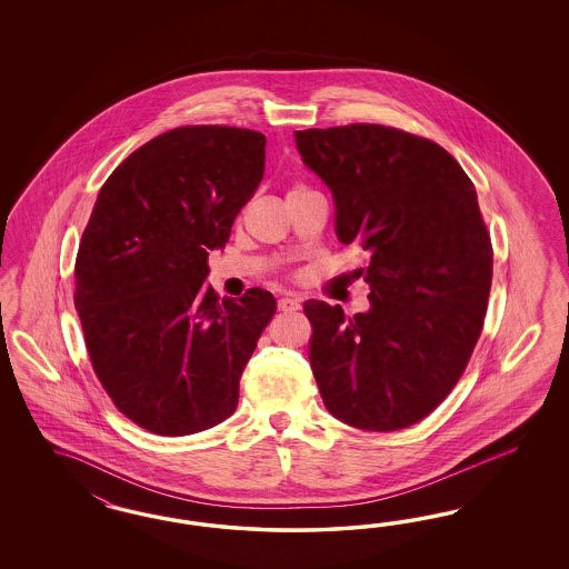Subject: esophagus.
Listing matches in <instances>:
<instances>
[{
    "mask_svg": "<svg viewBox=\"0 0 569 569\" xmlns=\"http://www.w3.org/2000/svg\"><path fill=\"white\" fill-rule=\"evenodd\" d=\"M277 307L283 312H293V310L300 309V300L298 298H281Z\"/></svg>",
    "mask_w": 569,
    "mask_h": 569,
    "instance_id": "obj_1",
    "label": "esophagus"
}]
</instances>
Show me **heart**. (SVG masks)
I'll return each mask as SVG.
<instances>
[{"label":"heart","instance_id":"1","mask_svg":"<svg viewBox=\"0 0 569 569\" xmlns=\"http://www.w3.org/2000/svg\"><path fill=\"white\" fill-rule=\"evenodd\" d=\"M309 188L307 186H302V183H296L292 186V190L288 191V193H298V191H307Z\"/></svg>","mask_w":569,"mask_h":569}]
</instances>
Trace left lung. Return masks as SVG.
Returning a JSON list of instances; mask_svg holds the SVG:
<instances>
[{"label":"left lung","instance_id":"left-lung-1","mask_svg":"<svg viewBox=\"0 0 569 569\" xmlns=\"http://www.w3.org/2000/svg\"><path fill=\"white\" fill-rule=\"evenodd\" d=\"M296 148L333 196L342 243L371 309L307 300L310 367L329 413L352 428L395 431L450 395L482 333L492 241L461 164L431 139L355 122L296 131Z\"/></svg>","mask_w":569,"mask_h":569}]
</instances>
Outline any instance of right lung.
<instances>
[{"label": "right lung", "instance_id": "right-lung-1", "mask_svg": "<svg viewBox=\"0 0 569 569\" xmlns=\"http://www.w3.org/2000/svg\"><path fill=\"white\" fill-rule=\"evenodd\" d=\"M267 138L188 124L143 143L106 179L74 260V307L106 395L158 436L208 430L233 415L240 378L276 315L273 293L219 300L208 250L264 172Z\"/></svg>", "mask_w": 569, "mask_h": 569}]
</instances>
